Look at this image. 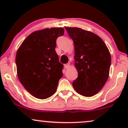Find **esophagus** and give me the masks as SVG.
Here are the masks:
<instances>
[{"mask_svg": "<svg viewBox=\"0 0 128 128\" xmlns=\"http://www.w3.org/2000/svg\"><path fill=\"white\" fill-rule=\"evenodd\" d=\"M69 66H70V63H68V64H64V67H65L66 69H68V68H69Z\"/></svg>", "mask_w": 128, "mask_h": 128, "instance_id": "obj_1", "label": "esophagus"}]
</instances>
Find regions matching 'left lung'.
Wrapping results in <instances>:
<instances>
[{
    "instance_id": "left-lung-1",
    "label": "left lung",
    "mask_w": 128,
    "mask_h": 128,
    "mask_svg": "<svg viewBox=\"0 0 128 128\" xmlns=\"http://www.w3.org/2000/svg\"><path fill=\"white\" fill-rule=\"evenodd\" d=\"M74 46V66L78 77L73 88L84 97L98 92L109 77L111 58L101 38L91 31L78 27H64Z\"/></svg>"
}]
</instances>
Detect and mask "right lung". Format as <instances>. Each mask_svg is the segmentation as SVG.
Wrapping results in <instances>:
<instances>
[{
    "instance_id": "add662e5",
    "label": "right lung",
    "mask_w": 128,
    "mask_h": 128,
    "mask_svg": "<svg viewBox=\"0 0 128 128\" xmlns=\"http://www.w3.org/2000/svg\"><path fill=\"white\" fill-rule=\"evenodd\" d=\"M64 28L34 31L19 47L16 56L17 76L31 95L39 99L50 97L57 90L63 76L64 65L56 53L57 38L64 34Z\"/></svg>"
}]
</instances>
